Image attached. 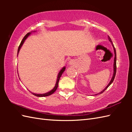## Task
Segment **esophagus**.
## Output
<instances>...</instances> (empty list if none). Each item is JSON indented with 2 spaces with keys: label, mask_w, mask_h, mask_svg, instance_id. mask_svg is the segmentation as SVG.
<instances>
[{
  "label": "esophagus",
  "mask_w": 132,
  "mask_h": 132,
  "mask_svg": "<svg viewBox=\"0 0 132 132\" xmlns=\"http://www.w3.org/2000/svg\"><path fill=\"white\" fill-rule=\"evenodd\" d=\"M73 61H70V64H73Z\"/></svg>",
  "instance_id": "obj_1"
}]
</instances>
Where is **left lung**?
Listing matches in <instances>:
<instances>
[{"label": "left lung", "mask_w": 132, "mask_h": 132, "mask_svg": "<svg viewBox=\"0 0 132 132\" xmlns=\"http://www.w3.org/2000/svg\"><path fill=\"white\" fill-rule=\"evenodd\" d=\"M108 40H109V41L111 42V43H112V45H113V49H114V64H113V77H112V79H111V80L110 81V82L109 83V84L108 85V86L106 87L103 89V90L101 92H100L99 94H96V95H98V94H102L103 92L104 91L105 89L107 88L108 87L110 86L111 85V83L113 82V81L114 80V78H115V76H116V49H115V47H114V45H113V44H112V40H111V38H110V37H109V36H108Z\"/></svg>", "instance_id": "left-lung-1"}]
</instances>
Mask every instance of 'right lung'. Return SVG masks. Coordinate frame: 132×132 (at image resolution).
I'll return each instance as SVG.
<instances>
[{"instance_id": "1", "label": "right lung", "mask_w": 132, "mask_h": 132, "mask_svg": "<svg viewBox=\"0 0 132 132\" xmlns=\"http://www.w3.org/2000/svg\"><path fill=\"white\" fill-rule=\"evenodd\" d=\"M30 32L28 33L27 34L26 36H24L23 40H22V41H21V43H20V45H19V47H18V54H19V50H20V49L21 46L23 45V43H24V42L25 41V40H26L27 38L28 37V36L30 35ZM65 69H66V68H64V67L63 68H62V69H61V71H60V72H59V73H58V77H57V82H56L55 86V87H54V88H53V89H52L51 91H49V92H47V93H46V94H34V93H32V92H31V93H32L33 95H35V96H38V97H44V96H49V95H52V94L54 93V92L56 91V89H57L58 86V82H59V80H60V78H61V77L62 74V73H63V72H64V71L65 70Z\"/></svg>"}]
</instances>
